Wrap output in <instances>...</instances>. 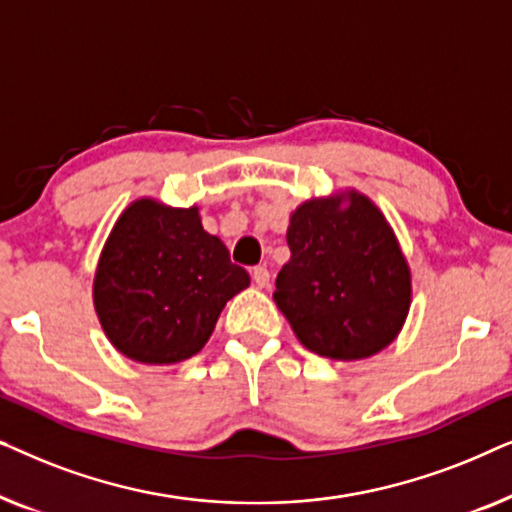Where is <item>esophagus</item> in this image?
Here are the masks:
<instances>
[{"mask_svg":"<svg viewBox=\"0 0 512 512\" xmlns=\"http://www.w3.org/2000/svg\"><path fill=\"white\" fill-rule=\"evenodd\" d=\"M251 279H254V284L258 289H268L270 286V270L263 268V265H258V268L251 270Z\"/></svg>","mask_w":512,"mask_h":512,"instance_id":"obj_1","label":"esophagus"}]
</instances>
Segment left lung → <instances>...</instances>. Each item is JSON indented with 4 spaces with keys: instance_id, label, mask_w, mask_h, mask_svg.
<instances>
[{
    "instance_id": "left-lung-1",
    "label": "left lung",
    "mask_w": 512,
    "mask_h": 512,
    "mask_svg": "<svg viewBox=\"0 0 512 512\" xmlns=\"http://www.w3.org/2000/svg\"><path fill=\"white\" fill-rule=\"evenodd\" d=\"M286 242L291 258L272 298L310 352L359 361L394 342L412 279L373 200L356 191L307 200L291 214Z\"/></svg>"
}]
</instances>
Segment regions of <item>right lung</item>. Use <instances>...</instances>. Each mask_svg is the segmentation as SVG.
I'll return each instance as SVG.
<instances>
[{
    "label": "right lung",
    "mask_w": 512,
    "mask_h": 512,
    "mask_svg": "<svg viewBox=\"0 0 512 512\" xmlns=\"http://www.w3.org/2000/svg\"><path fill=\"white\" fill-rule=\"evenodd\" d=\"M249 286L198 207L135 200L118 216L93 282L97 319L111 345L149 366L186 361L207 345L226 303Z\"/></svg>",
    "instance_id": "obj_1"
}]
</instances>
